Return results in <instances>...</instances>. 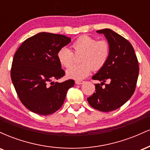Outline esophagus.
Instances as JSON below:
<instances>
[{
  "label": "esophagus",
  "instance_id": "34e87169",
  "mask_svg": "<svg viewBox=\"0 0 150 150\" xmlns=\"http://www.w3.org/2000/svg\"><path fill=\"white\" fill-rule=\"evenodd\" d=\"M75 83H76L77 85H82V84L84 83V81H82V80H76V81H75Z\"/></svg>",
  "mask_w": 150,
  "mask_h": 150
}]
</instances>
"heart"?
Instances as JSON below:
<instances>
[{
    "mask_svg": "<svg viewBox=\"0 0 150 150\" xmlns=\"http://www.w3.org/2000/svg\"><path fill=\"white\" fill-rule=\"evenodd\" d=\"M75 55H80V65H73L66 70V75L74 80H82L90 74L92 69L99 70L107 63L111 53L110 44L106 40H97L90 36H81L72 45ZM57 58L60 64L68 68L75 61V54L67 47L58 50Z\"/></svg>",
    "mask_w": 150,
    "mask_h": 150,
    "instance_id": "obj_1",
    "label": "heart"
}]
</instances>
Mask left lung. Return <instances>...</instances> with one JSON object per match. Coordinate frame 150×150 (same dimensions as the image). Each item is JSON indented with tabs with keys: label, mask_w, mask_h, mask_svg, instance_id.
I'll return each mask as SVG.
<instances>
[{
	"label": "left lung",
	"mask_w": 150,
	"mask_h": 150,
	"mask_svg": "<svg viewBox=\"0 0 150 150\" xmlns=\"http://www.w3.org/2000/svg\"><path fill=\"white\" fill-rule=\"evenodd\" d=\"M97 32L104 34L111 53L106 65L92 77L101 82L95 84V92L87 101L95 109L108 112L120 108L132 97L138 77L139 65L133 47L127 39L110 29ZM106 81L110 83L105 84Z\"/></svg>",
	"instance_id": "obj_1"
}]
</instances>
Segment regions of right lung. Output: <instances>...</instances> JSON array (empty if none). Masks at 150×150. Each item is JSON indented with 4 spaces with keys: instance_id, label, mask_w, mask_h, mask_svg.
Returning <instances> with one entry per match:
<instances>
[{
    "instance_id": "obj_1",
    "label": "right lung",
    "mask_w": 150,
    "mask_h": 150,
    "mask_svg": "<svg viewBox=\"0 0 150 150\" xmlns=\"http://www.w3.org/2000/svg\"><path fill=\"white\" fill-rule=\"evenodd\" d=\"M70 42L65 35L40 32L26 39L15 52L10 76L19 99L30 111L48 116L63 104L75 81L52 80L65 75L57 53Z\"/></svg>"
}]
</instances>
